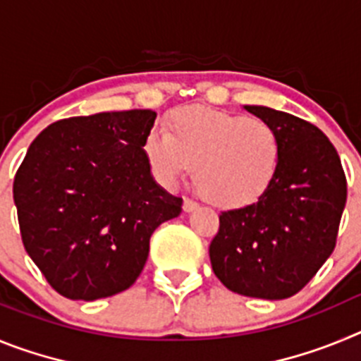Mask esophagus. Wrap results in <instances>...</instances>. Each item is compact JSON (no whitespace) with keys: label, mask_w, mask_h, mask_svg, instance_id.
<instances>
[{"label":"esophagus","mask_w":361,"mask_h":361,"mask_svg":"<svg viewBox=\"0 0 361 361\" xmlns=\"http://www.w3.org/2000/svg\"><path fill=\"white\" fill-rule=\"evenodd\" d=\"M183 209H184V212H186V213L195 212V209H199V204H197L195 200H191V199H184Z\"/></svg>","instance_id":"esophagus-1"}]
</instances>
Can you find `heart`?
<instances>
[{
  "instance_id": "b5f03b06",
  "label": "heart",
  "mask_w": 361,
  "mask_h": 361,
  "mask_svg": "<svg viewBox=\"0 0 361 361\" xmlns=\"http://www.w3.org/2000/svg\"><path fill=\"white\" fill-rule=\"evenodd\" d=\"M164 129L146 133L142 153L155 180L168 190L197 166L202 195L219 208L237 209L262 199L279 175V133L258 117L184 106L164 121Z\"/></svg>"
}]
</instances>
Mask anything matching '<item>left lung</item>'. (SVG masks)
I'll list each match as a JSON object with an SVG mask.
<instances>
[{"instance_id":"left-lung-1","label":"left lung","mask_w":361,"mask_h":361,"mask_svg":"<svg viewBox=\"0 0 361 361\" xmlns=\"http://www.w3.org/2000/svg\"><path fill=\"white\" fill-rule=\"evenodd\" d=\"M244 108L279 133V175L262 199L219 216L209 260L229 291L289 298L317 275L336 245L345 173L334 146L314 124L267 106Z\"/></svg>"}]
</instances>
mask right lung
<instances>
[{"label": "right lung", "mask_w": 361, "mask_h": 361, "mask_svg": "<svg viewBox=\"0 0 361 361\" xmlns=\"http://www.w3.org/2000/svg\"><path fill=\"white\" fill-rule=\"evenodd\" d=\"M157 114L101 111L50 124L14 177L19 231L47 282L70 300L128 289L152 233L183 212L152 177L142 142Z\"/></svg>", "instance_id": "right-lung-1"}]
</instances>
